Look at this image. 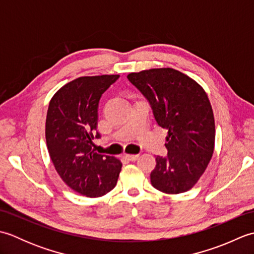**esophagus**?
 Returning <instances> with one entry per match:
<instances>
[{
  "label": "esophagus",
  "mask_w": 254,
  "mask_h": 254,
  "mask_svg": "<svg viewBox=\"0 0 254 254\" xmlns=\"http://www.w3.org/2000/svg\"><path fill=\"white\" fill-rule=\"evenodd\" d=\"M123 157L130 160V161H135L138 158V155H132V154H124Z\"/></svg>",
  "instance_id": "obj_1"
}]
</instances>
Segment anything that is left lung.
Masks as SVG:
<instances>
[{"label":"left lung","mask_w":254,"mask_h":254,"mask_svg":"<svg viewBox=\"0 0 254 254\" xmlns=\"http://www.w3.org/2000/svg\"><path fill=\"white\" fill-rule=\"evenodd\" d=\"M127 78L146 97L158 126L168 130L167 157L156 156L152 186L163 193L192 189L206 170L215 146V120L205 90L175 68H150Z\"/></svg>","instance_id":"left-lung-1"}]
</instances>
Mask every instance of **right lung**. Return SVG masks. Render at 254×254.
Listing matches in <instances>:
<instances>
[{"mask_svg":"<svg viewBox=\"0 0 254 254\" xmlns=\"http://www.w3.org/2000/svg\"><path fill=\"white\" fill-rule=\"evenodd\" d=\"M119 75L82 76L53 95L46 119L48 152L59 176L73 191L99 197L116 187L122 163L95 153L98 104Z\"/></svg>","mask_w":254,"mask_h":254,"instance_id":"right-lung-1","label":"right lung"}]
</instances>
